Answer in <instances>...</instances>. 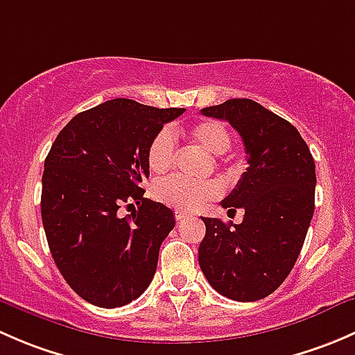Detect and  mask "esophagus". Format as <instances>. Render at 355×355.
<instances>
[{"label":"esophagus","mask_w":355,"mask_h":355,"mask_svg":"<svg viewBox=\"0 0 355 355\" xmlns=\"http://www.w3.org/2000/svg\"><path fill=\"white\" fill-rule=\"evenodd\" d=\"M187 216H189V214L185 213V211H180V209H178V211H175V220H177V221H182V220H185V218H187Z\"/></svg>","instance_id":"1"}]
</instances>
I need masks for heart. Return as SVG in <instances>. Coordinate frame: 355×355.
<instances>
[{
	"mask_svg": "<svg viewBox=\"0 0 355 355\" xmlns=\"http://www.w3.org/2000/svg\"><path fill=\"white\" fill-rule=\"evenodd\" d=\"M184 135L213 156L225 155L232 146L230 132L221 121L216 120H200L192 127L185 128ZM175 156L177 148L173 135L170 130H159L151 139L148 148V164L153 173H166L173 166ZM220 192L221 185L218 182H192L178 175L157 182L153 189V194L157 200L182 211L198 209L207 200L218 198Z\"/></svg>",
	"mask_w": 355,
	"mask_h": 355,
	"instance_id": "b5f03b06",
	"label": "heart"
}]
</instances>
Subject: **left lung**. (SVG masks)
Masks as SVG:
<instances>
[{
	"instance_id": "left-lung-1",
	"label": "left lung",
	"mask_w": 355,
	"mask_h": 355,
	"mask_svg": "<svg viewBox=\"0 0 355 355\" xmlns=\"http://www.w3.org/2000/svg\"><path fill=\"white\" fill-rule=\"evenodd\" d=\"M200 113L241 134L249 166L221 200L234 213L242 207L244 220L202 218L199 266L221 295L254 302L280 287L299 257L314 213L316 166L299 130L252 99H228Z\"/></svg>"
}]
</instances>
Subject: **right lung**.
<instances>
[{
    "mask_svg": "<svg viewBox=\"0 0 355 355\" xmlns=\"http://www.w3.org/2000/svg\"><path fill=\"white\" fill-rule=\"evenodd\" d=\"M185 108H153L118 98L75 114L44 161L41 216L49 250L67 284L98 307L137 299L156 273L173 211L144 198L148 148ZM134 200L125 218L117 209Z\"/></svg>",
    "mask_w": 355,
    "mask_h": 355,
    "instance_id": "1",
    "label": "right lung"
}]
</instances>
